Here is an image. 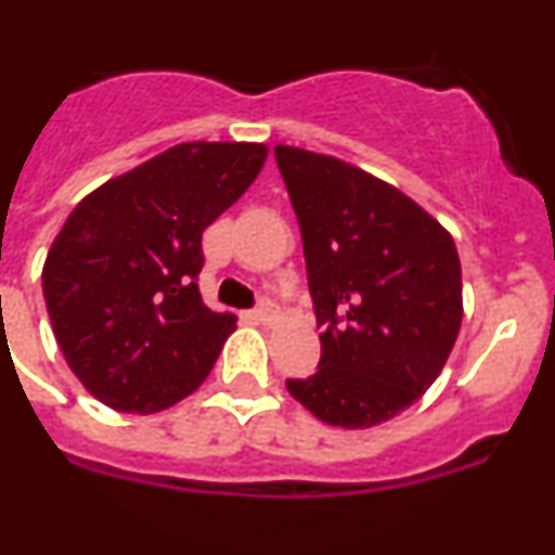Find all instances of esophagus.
<instances>
[{
    "instance_id": "esophagus-1",
    "label": "esophagus",
    "mask_w": 555,
    "mask_h": 555,
    "mask_svg": "<svg viewBox=\"0 0 555 555\" xmlns=\"http://www.w3.org/2000/svg\"><path fill=\"white\" fill-rule=\"evenodd\" d=\"M279 314V306L271 298H260V304L255 306V317L260 322H273V317Z\"/></svg>"
}]
</instances>
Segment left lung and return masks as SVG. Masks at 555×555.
Listing matches in <instances>:
<instances>
[{
    "mask_svg": "<svg viewBox=\"0 0 555 555\" xmlns=\"http://www.w3.org/2000/svg\"><path fill=\"white\" fill-rule=\"evenodd\" d=\"M304 238L320 365L287 390L327 426L371 428L439 376L461 327V262L448 230L365 170L276 146Z\"/></svg>",
    "mask_w": 555,
    "mask_h": 555,
    "instance_id": "left-lung-1",
    "label": "left lung"
}]
</instances>
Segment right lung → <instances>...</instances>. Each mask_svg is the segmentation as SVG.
I'll return each instance as SVG.
<instances>
[{"label": "right lung", "instance_id": "obj_1", "mask_svg": "<svg viewBox=\"0 0 555 555\" xmlns=\"http://www.w3.org/2000/svg\"><path fill=\"white\" fill-rule=\"evenodd\" d=\"M260 143H181L86 195L42 268L53 336L86 390L152 414L201 387L235 331L201 298L203 230L266 163Z\"/></svg>", "mask_w": 555, "mask_h": 555}]
</instances>
